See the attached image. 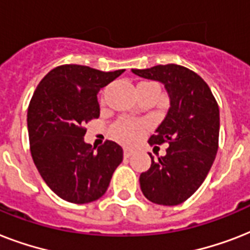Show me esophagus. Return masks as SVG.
Returning a JSON list of instances; mask_svg holds the SVG:
<instances>
[{
  "label": "esophagus",
  "instance_id": "1",
  "mask_svg": "<svg viewBox=\"0 0 250 250\" xmlns=\"http://www.w3.org/2000/svg\"><path fill=\"white\" fill-rule=\"evenodd\" d=\"M123 154H125V158H128V157H131L133 154V150L129 148H125V150H123Z\"/></svg>",
  "mask_w": 250,
  "mask_h": 250
}]
</instances>
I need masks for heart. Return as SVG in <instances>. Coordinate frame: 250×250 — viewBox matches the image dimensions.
Instances as JSON below:
<instances>
[{"label":"heart","instance_id":"1","mask_svg":"<svg viewBox=\"0 0 250 250\" xmlns=\"http://www.w3.org/2000/svg\"><path fill=\"white\" fill-rule=\"evenodd\" d=\"M146 131V125L145 122L139 121V119H132V118H125L114 125L113 133L118 140L125 144H133L144 136Z\"/></svg>","mask_w":250,"mask_h":250}]
</instances>
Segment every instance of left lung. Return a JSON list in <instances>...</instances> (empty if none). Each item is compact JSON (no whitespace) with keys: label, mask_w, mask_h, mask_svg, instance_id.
Returning <instances> with one entry per match:
<instances>
[{"label":"left lung","mask_w":250,"mask_h":250,"mask_svg":"<svg viewBox=\"0 0 250 250\" xmlns=\"http://www.w3.org/2000/svg\"><path fill=\"white\" fill-rule=\"evenodd\" d=\"M135 75L164 84L170 109L149 144L167 143L166 156L154 160L140 175V187L158 205L182 204L200 188L218 152L219 107L209 85L192 70L179 64H158L136 70Z\"/></svg>","instance_id":"obj_1"}]
</instances>
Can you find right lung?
I'll return each mask as SVG.
<instances>
[{"mask_svg":"<svg viewBox=\"0 0 250 250\" xmlns=\"http://www.w3.org/2000/svg\"><path fill=\"white\" fill-rule=\"evenodd\" d=\"M123 72L62 64L44 76L31 98L27 125L33 162L66 201L98 200L123 160V149L114 141L106 140L97 150L84 141V125L100 117L97 93Z\"/></svg>","mask_w":250,"mask_h":250,"instance_id":"1","label":"right lung"}]
</instances>
